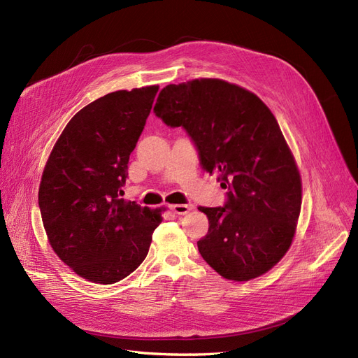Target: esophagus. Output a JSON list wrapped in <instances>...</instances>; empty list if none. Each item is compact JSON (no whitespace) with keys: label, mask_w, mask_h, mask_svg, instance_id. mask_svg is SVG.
I'll return each mask as SVG.
<instances>
[{"label":"esophagus","mask_w":358,"mask_h":358,"mask_svg":"<svg viewBox=\"0 0 358 358\" xmlns=\"http://www.w3.org/2000/svg\"><path fill=\"white\" fill-rule=\"evenodd\" d=\"M191 204H171L170 210L176 215H187L191 210Z\"/></svg>","instance_id":"34e87169"}]
</instances>
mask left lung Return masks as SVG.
I'll return each instance as SVG.
<instances>
[{"instance_id": "obj_1", "label": "left lung", "mask_w": 358, "mask_h": 358, "mask_svg": "<svg viewBox=\"0 0 358 358\" xmlns=\"http://www.w3.org/2000/svg\"><path fill=\"white\" fill-rule=\"evenodd\" d=\"M155 115L182 127L204 171H218L227 200L199 208L209 230L197 242L203 259L222 278L249 280L285 255L301 208L296 161L268 107L252 92L220 79L162 88Z\"/></svg>"}]
</instances>
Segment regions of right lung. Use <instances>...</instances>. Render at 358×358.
<instances>
[{"label":"right lung","instance_id":"1","mask_svg":"<svg viewBox=\"0 0 358 358\" xmlns=\"http://www.w3.org/2000/svg\"><path fill=\"white\" fill-rule=\"evenodd\" d=\"M158 86L116 91L85 106L64 128L43 171L38 206L57 255L79 276L115 284L142 264L159 210L125 201L128 161Z\"/></svg>","mask_w":358,"mask_h":358}]
</instances>
